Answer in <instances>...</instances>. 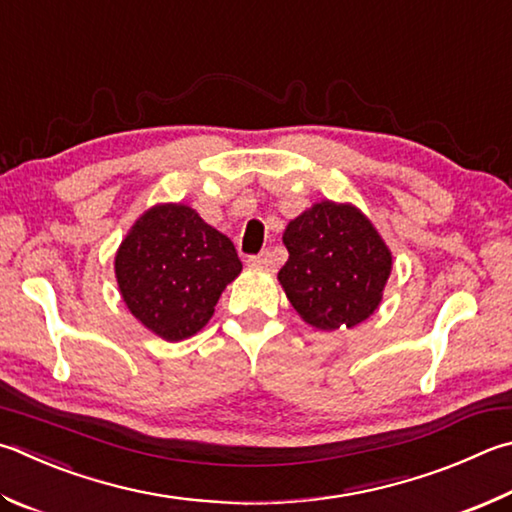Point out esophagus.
<instances>
[{
    "label": "esophagus",
    "instance_id": "34e87169",
    "mask_svg": "<svg viewBox=\"0 0 512 512\" xmlns=\"http://www.w3.org/2000/svg\"><path fill=\"white\" fill-rule=\"evenodd\" d=\"M248 264H250V266H257V268H266V271H271V268H275V259H273L271 250H262V253H259V255H250V257H248Z\"/></svg>",
    "mask_w": 512,
    "mask_h": 512
}]
</instances>
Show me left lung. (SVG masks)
<instances>
[{
	"mask_svg": "<svg viewBox=\"0 0 512 512\" xmlns=\"http://www.w3.org/2000/svg\"><path fill=\"white\" fill-rule=\"evenodd\" d=\"M280 284L293 309L318 329H349L378 309L392 253L353 206L322 201L284 232Z\"/></svg>",
	"mask_w": 512,
	"mask_h": 512,
	"instance_id": "8db88e82",
	"label": "left lung"
}]
</instances>
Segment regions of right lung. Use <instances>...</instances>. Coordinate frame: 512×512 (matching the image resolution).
I'll use <instances>...</instances> for the list:
<instances>
[{
	"label": "right lung",
	"instance_id": "add662e5",
	"mask_svg": "<svg viewBox=\"0 0 512 512\" xmlns=\"http://www.w3.org/2000/svg\"><path fill=\"white\" fill-rule=\"evenodd\" d=\"M239 271L232 241L176 203L145 212L116 255L127 309L170 342L206 327L219 295Z\"/></svg>",
	"mask_w": 512,
	"mask_h": 512
}]
</instances>
